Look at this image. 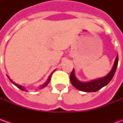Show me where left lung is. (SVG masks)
I'll list each match as a JSON object with an SVG mask.
<instances>
[{"mask_svg": "<svg viewBox=\"0 0 123 123\" xmlns=\"http://www.w3.org/2000/svg\"><path fill=\"white\" fill-rule=\"evenodd\" d=\"M118 56L117 55L112 68L106 76L101 77V78L91 80L90 81H79L78 79L77 78V77L75 76L74 70L73 68L72 73L70 74V79L71 83L73 84L74 87H76L77 90L83 91V92H97L98 90L101 89L102 87L107 86L111 81V79L113 78L115 72H116V68H117V66H118Z\"/></svg>", "mask_w": 123, "mask_h": 123, "instance_id": "1", "label": "left lung"}]
</instances>
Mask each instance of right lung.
<instances>
[{
  "mask_svg": "<svg viewBox=\"0 0 123 123\" xmlns=\"http://www.w3.org/2000/svg\"><path fill=\"white\" fill-rule=\"evenodd\" d=\"M55 70H53V72H55ZM53 72L52 73L50 74V75L49 77H48V79H47V81H46L44 83H43L42 85H40V87H39V88H40V89H42V88H44V87H46V86H47V85H48V84L49 83L50 81V78H51V75L53 74ZM7 77H8V78L9 79L10 81H11V82H12L13 84H14V85H15V86H16V87H18L19 89H20V90H22V91H26V92H27V90H26V88L25 87V86H21V85H19V84H18V83H15L14 81H13V80H12V79H11L9 78V77L8 75H7Z\"/></svg>",
  "mask_w": 123,
  "mask_h": 123,
  "instance_id": "add662e5",
  "label": "right lung"
}]
</instances>
